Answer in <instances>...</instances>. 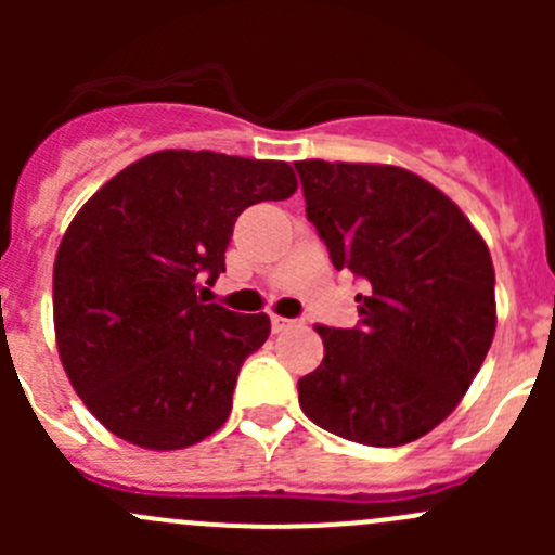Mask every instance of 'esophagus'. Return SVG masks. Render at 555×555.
<instances>
[{
	"mask_svg": "<svg viewBox=\"0 0 555 555\" xmlns=\"http://www.w3.org/2000/svg\"><path fill=\"white\" fill-rule=\"evenodd\" d=\"M298 319H287V317H279V313H271V327L273 333H284L289 327H298Z\"/></svg>",
	"mask_w": 555,
	"mask_h": 555,
	"instance_id": "34e87169",
	"label": "esophagus"
}]
</instances>
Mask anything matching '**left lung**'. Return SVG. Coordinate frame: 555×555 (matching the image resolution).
<instances>
[{
    "instance_id": "1",
    "label": "left lung",
    "mask_w": 555,
    "mask_h": 555,
    "mask_svg": "<svg viewBox=\"0 0 555 555\" xmlns=\"http://www.w3.org/2000/svg\"><path fill=\"white\" fill-rule=\"evenodd\" d=\"M306 217L349 268L357 327L317 324L324 360L298 382L306 416L338 438L391 449L459 405L496 327L489 246L449 195L400 166L298 160Z\"/></svg>"
}]
</instances>
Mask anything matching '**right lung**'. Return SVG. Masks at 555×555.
I'll list each match as a JSON object with an SVG mask.
<instances>
[{"label":"right lung","instance_id":"obj_1","mask_svg":"<svg viewBox=\"0 0 555 555\" xmlns=\"http://www.w3.org/2000/svg\"><path fill=\"white\" fill-rule=\"evenodd\" d=\"M295 190L284 160L160 150L77 211L53 266L55 340L72 386L112 435L173 451L225 424L271 319L206 304L201 284L225 271L246 206Z\"/></svg>","mask_w":555,"mask_h":555}]
</instances>
